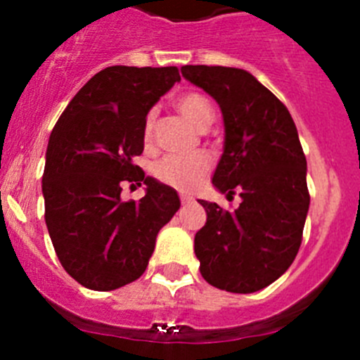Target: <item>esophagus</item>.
I'll return each mask as SVG.
<instances>
[{
    "label": "esophagus",
    "instance_id": "34e87169",
    "mask_svg": "<svg viewBox=\"0 0 360 360\" xmlns=\"http://www.w3.org/2000/svg\"><path fill=\"white\" fill-rule=\"evenodd\" d=\"M180 202L184 203V205H191V203H195V198H193V196H189V195H180Z\"/></svg>",
    "mask_w": 360,
    "mask_h": 360
}]
</instances>
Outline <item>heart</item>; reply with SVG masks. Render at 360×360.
Wrapping results in <instances>:
<instances>
[{
    "instance_id": "obj_1",
    "label": "heart",
    "mask_w": 360,
    "mask_h": 360,
    "mask_svg": "<svg viewBox=\"0 0 360 360\" xmlns=\"http://www.w3.org/2000/svg\"><path fill=\"white\" fill-rule=\"evenodd\" d=\"M174 106L198 129H207L214 119L207 98L195 91H187L176 97ZM153 129H155V115L149 113L144 120L146 142H151ZM211 155L205 151L193 153V155H167L155 164L153 173L158 182L165 186L178 191H191L203 182V178L211 171Z\"/></svg>"
}]
</instances>
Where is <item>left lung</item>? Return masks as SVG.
Listing matches in <instances>:
<instances>
[{"label": "left lung", "mask_w": 360, "mask_h": 360, "mask_svg": "<svg viewBox=\"0 0 360 360\" xmlns=\"http://www.w3.org/2000/svg\"><path fill=\"white\" fill-rule=\"evenodd\" d=\"M182 75L218 103L224 155L212 186L241 198L236 211L200 200L207 221L196 232L203 279L234 294H252L287 272L303 240L310 205L307 158L287 106L252 73L187 65Z\"/></svg>", "instance_id": "left-lung-1"}]
</instances>
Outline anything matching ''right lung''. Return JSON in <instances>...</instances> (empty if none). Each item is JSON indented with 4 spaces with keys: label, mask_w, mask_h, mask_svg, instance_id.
<instances>
[{
    "label": "right lung",
    "mask_w": 360,
    "mask_h": 360,
    "mask_svg": "<svg viewBox=\"0 0 360 360\" xmlns=\"http://www.w3.org/2000/svg\"><path fill=\"white\" fill-rule=\"evenodd\" d=\"M180 81L176 66H110L70 101L46 148L44 221L63 269L82 287L108 292L144 274L157 234L180 209L173 187L146 176L144 120ZM124 183L146 196L124 202Z\"/></svg>",
    "instance_id": "right-lung-1"
}]
</instances>
